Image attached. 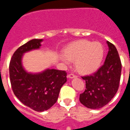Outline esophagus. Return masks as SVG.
I'll use <instances>...</instances> for the list:
<instances>
[{
  "mask_svg": "<svg viewBox=\"0 0 130 130\" xmlns=\"http://www.w3.org/2000/svg\"><path fill=\"white\" fill-rule=\"evenodd\" d=\"M68 77L70 78V79H73V78H76L77 76L75 75H74V74H73V73H70V74H69L68 75Z\"/></svg>",
  "mask_w": 130,
  "mask_h": 130,
  "instance_id": "1",
  "label": "esophagus"
}]
</instances>
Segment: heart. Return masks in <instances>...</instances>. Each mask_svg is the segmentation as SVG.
<instances>
[{
	"label": "heart",
	"instance_id": "heart-1",
	"mask_svg": "<svg viewBox=\"0 0 130 130\" xmlns=\"http://www.w3.org/2000/svg\"><path fill=\"white\" fill-rule=\"evenodd\" d=\"M104 47L100 42L79 40L68 44L62 49L60 58L64 63L74 61L75 70L79 73L88 75L100 68L104 58Z\"/></svg>",
	"mask_w": 130,
	"mask_h": 130
}]
</instances>
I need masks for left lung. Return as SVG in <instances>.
Here are the masks:
<instances>
[{
	"label": "left lung",
	"mask_w": 130,
	"mask_h": 130,
	"mask_svg": "<svg viewBox=\"0 0 130 130\" xmlns=\"http://www.w3.org/2000/svg\"><path fill=\"white\" fill-rule=\"evenodd\" d=\"M109 47L104 64L91 75L82 77L86 89L80 94L79 101L87 108L98 109L112 100L119 87L122 64L114 45L107 41Z\"/></svg>",
	"instance_id": "left-lung-1"
}]
</instances>
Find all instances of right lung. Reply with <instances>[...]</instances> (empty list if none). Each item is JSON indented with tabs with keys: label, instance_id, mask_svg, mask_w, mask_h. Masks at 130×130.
Segmentation results:
<instances>
[{
	"label": "right lung",
	"instance_id": "add662e5",
	"mask_svg": "<svg viewBox=\"0 0 130 130\" xmlns=\"http://www.w3.org/2000/svg\"><path fill=\"white\" fill-rule=\"evenodd\" d=\"M43 39H33L18 48L10 63V77L14 94L26 106L38 112L46 111L57 102L60 88L67 81V73L45 69L38 73L28 72L23 65L24 54L39 49Z\"/></svg>",
	"mask_w": 130,
	"mask_h": 130
}]
</instances>
